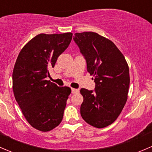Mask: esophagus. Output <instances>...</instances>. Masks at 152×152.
<instances>
[{"label":"esophagus","mask_w":152,"mask_h":152,"mask_svg":"<svg viewBox=\"0 0 152 152\" xmlns=\"http://www.w3.org/2000/svg\"><path fill=\"white\" fill-rule=\"evenodd\" d=\"M79 92V90L76 88H72V94H77Z\"/></svg>","instance_id":"34e87169"}]
</instances>
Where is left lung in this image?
Wrapping results in <instances>:
<instances>
[{"label": "left lung", "instance_id": "obj_1", "mask_svg": "<svg viewBox=\"0 0 152 152\" xmlns=\"http://www.w3.org/2000/svg\"><path fill=\"white\" fill-rule=\"evenodd\" d=\"M73 39L86 60L88 72L94 76L96 83L94 91L81 88V116L94 127H106L116 120L127 100V62L113 42L96 33H76Z\"/></svg>", "mask_w": 152, "mask_h": 152}]
</instances>
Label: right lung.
I'll return each mask as SVG.
<instances>
[{
    "mask_svg": "<svg viewBox=\"0 0 152 152\" xmlns=\"http://www.w3.org/2000/svg\"><path fill=\"white\" fill-rule=\"evenodd\" d=\"M72 38V33L38 34L22 48L14 66L15 99L28 122L42 132L52 130L63 119L71 88L58 87L46 77Z\"/></svg>",
    "mask_w": 152,
    "mask_h": 152,
    "instance_id": "1",
    "label": "right lung"
}]
</instances>
